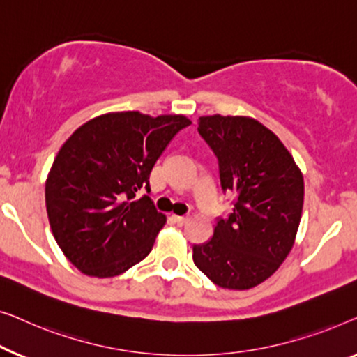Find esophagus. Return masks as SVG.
Returning <instances> with one entry per match:
<instances>
[{"instance_id": "obj_1", "label": "esophagus", "mask_w": 357, "mask_h": 357, "mask_svg": "<svg viewBox=\"0 0 357 357\" xmlns=\"http://www.w3.org/2000/svg\"><path fill=\"white\" fill-rule=\"evenodd\" d=\"M173 218L178 225H184L185 222H188V217H184V215H173Z\"/></svg>"}]
</instances>
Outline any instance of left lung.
Here are the masks:
<instances>
[{"label": "left lung", "mask_w": 357, "mask_h": 357, "mask_svg": "<svg viewBox=\"0 0 357 357\" xmlns=\"http://www.w3.org/2000/svg\"><path fill=\"white\" fill-rule=\"evenodd\" d=\"M197 130L234 202L227 218H217L212 239L194 244V264L220 288L250 289L272 277L293 248L303 173L277 135L252 118L200 116Z\"/></svg>", "instance_id": "8db88e82"}]
</instances>
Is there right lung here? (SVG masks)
Wrapping results in <instances>:
<instances>
[{
  "mask_svg": "<svg viewBox=\"0 0 357 357\" xmlns=\"http://www.w3.org/2000/svg\"><path fill=\"white\" fill-rule=\"evenodd\" d=\"M190 121L107 113L82 124L54 158L45 184L50 227L64 255L89 277L126 272L150 254L165 218L149 195L150 172Z\"/></svg>",
  "mask_w": 357,
  "mask_h": 357,
  "instance_id": "add662e5",
  "label": "right lung"
}]
</instances>
